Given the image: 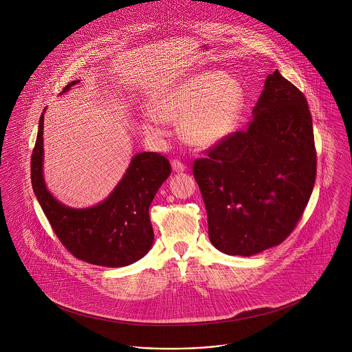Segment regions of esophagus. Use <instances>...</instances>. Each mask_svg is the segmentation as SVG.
<instances>
[{
    "label": "esophagus",
    "instance_id": "obj_1",
    "mask_svg": "<svg viewBox=\"0 0 352 352\" xmlns=\"http://www.w3.org/2000/svg\"><path fill=\"white\" fill-rule=\"evenodd\" d=\"M172 168L177 173H182V172L186 170V165L182 161H179V160H172Z\"/></svg>",
    "mask_w": 352,
    "mask_h": 352
}]
</instances>
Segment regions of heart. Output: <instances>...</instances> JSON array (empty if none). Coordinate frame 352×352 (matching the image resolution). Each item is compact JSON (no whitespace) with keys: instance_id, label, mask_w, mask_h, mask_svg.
Instances as JSON below:
<instances>
[{"instance_id":"b5f03b06","label":"heart","mask_w":352,"mask_h":352,"mask_svg":"<svg viewBox=\"0 0 352 352\" xmlns=\"http://www.w3.org/2000/svg\"><path fill=\"white\" fill-rule=\"evenodd\" d=\"M244 104L240 81L228 73L194 76L151 102L154 120L142 124L151 137H162L157 120L177 122L179 134L194 148H208L226 138L237 124Z\"/></svg>"}]
</instances>
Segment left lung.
Returning a JSON list of instances; mask_svg holds the SVG:
<instances>
[{
	"label": "left lung",
	"mask_w": 352,
	"mask_h": 352,
	"mask_svg": "<svg viewBox=\"0 0 352 352\" xmlns=\"http://www.w3.org/2000/svg\"><path fill=\"white\" fill-rule=\"evenodd\" d=\"M194 161L208 239L226 254L252 256L283 243L301 219L317 169L306 98L278 70L270 74L247 130Z\"/></svg>",
	"instance_id": "1"
}]
</instances>
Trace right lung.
I'll use <instances>...</instances> for the list:
<instances>
[{
	"label": "right lung",
	"instance_id": "1",
	"mask_svg": "<svg viewBox=\"0 0 352 352\" xmlns=\"http://www.w3.org/2000/svg\"><path fill=\"white\" fill-rule=\"evenodd\" d=\"M78 81L67 84L69 91ZM43 113L31 155V182L51 228L74 257L104 267H124L144 257L154 233L149 207L170 175L169 161L154 151L135 154L124 176L105 201L89 208H70L56 201L43 179Z\"/></svg>",
	"mask_w": 352,
	"mask_h": 352
}]
</instances>
